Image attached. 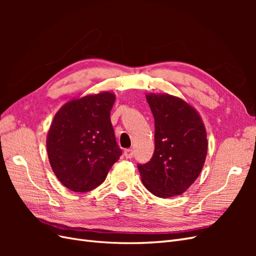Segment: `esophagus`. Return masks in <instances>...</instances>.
I'll use <instances>...</instances> for the list:
<instances>
[{
    "instance_id": "34e87169",
    "label": "esophagus",
    "mask_w": 256,
    "mask_h": 256,
    "mask_svg": "<svg viewBox=\"0 0 256 256\" xmlns=\"http://www.w3.org/2000/svg\"><path fill=\"white\" fill-rule=\"evenodd\" d=\"M124 154H125V157L127 159H130V158H132V156H134V150L131 148H127V150H124Z\"/></svg>"
}]
</instances>
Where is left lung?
<instances>
[{"label":"left lung","instance_id":"1","mask_svg":"<svg viewBox=\"0 0 256 256\" xmlns=\"http://www.w3.org/2000/svg\"><path fill=\"white\" fill-rule=\"evenodd\" d=\"M154 120V152L138 164L146 189L159 198L180 196L198 177L207 154L204 124L198 112L171 95H146Z\"/></svg>","mask_w":256,"mask_h":256}]
</instances>
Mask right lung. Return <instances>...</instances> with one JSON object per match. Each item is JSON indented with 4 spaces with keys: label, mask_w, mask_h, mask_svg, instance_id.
<instances>
[{
    "label": "right lung",
    "mask_w": 256,
    "mask_h": 256,
    "mask_svg": "<svg viewBox=\"0 0 256 256\" xmlns=\"http://www.w3.org/2000/svg\"><path fill=\"white\" fill-rule=\"evenodd\" d=\"M112 92L74 99L56 114L47 138L51 168L69 190L88 192L102 184L122 156L110 120Z\"/></svg>",
    "instance_id": "add662e5"
}]
</instances>
